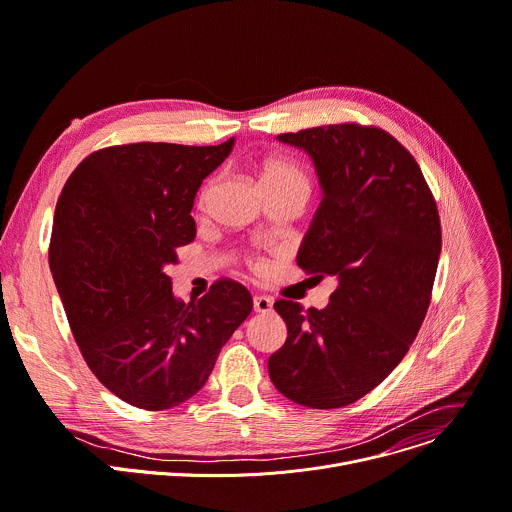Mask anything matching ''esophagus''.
I'll list each match as a JSON object with an SVG mask.
<instances>
[{
  "label": "esophagus",
  "mask_w": 512,
  "mask_h": 512,
  "mask_svg": "<svg viewBox=\"0 0 512 512\" xmlns=\"http://www.w3.org/2000/svg\"><path fill=\"white\" fill-rule=\"evenodd\" d=\"M253 308H255V312L267 314V312H271V308H273V300H271L269 296H255V298H253Z\"/></svg>",
  "instance_id": "obj_1"
}]
</instances>
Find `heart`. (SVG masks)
<instances>
[{"mask_svg": "<svg viewBox=\"0 0 512 512\" xmlns=\"http://www.w3.org/2000/svg\"><path fill=\"white\" fill-rule=\"evenodd\" d=\"M259 173H261V183L265 190H284V188H296V185L308 188V179L300 169V165L284 155L265 157L261 161ZM206 196L208 192H204L202 198Z\"/></svg>", "mask_w": 512, "mask_h": 512, "instance_id": "b5f03b06", "label": "heart"}]
</instances>
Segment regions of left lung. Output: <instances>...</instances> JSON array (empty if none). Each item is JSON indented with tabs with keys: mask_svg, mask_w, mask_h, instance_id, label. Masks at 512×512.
<instances>
[{
	"mask_svg": "<svg viewBox=\"0 0 512 512\" xmlns=\"http://www.w3.org/2000/svg\"><path fill=\"white\" fill-rule=\"evenodd\" d=\"M314 163L320 206L298 265L333 275L327 308L277 300L288 327L269 378L308 408H341L382 384L425 320L441 255L437 204L414 157L382 128L329 124L280 134Z\"/></svg>",
	"mask_w": 512,
	"mask_h": 512,
	"instance_id": "1",
	"label": "left lung"
}]
</instances>
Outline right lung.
Listing matches in <instances>:
<instances>
[{"label":"right lung","mask_w":512,"mask_h":512,"mask_svg":"<svg viewBox=\"0 0 512 512\" xmlns=\"http://www.w3.org/2000/svg\"><path fill=\"white\" fill-rule=\"evenodd\" d=\"M232 147L235 138L102 149L79 163L57 202L49 263L73 337L96 378L136 408L165 410L198 394L253 310L232 280L185 304L167 273L175 249L196 239L202 181Z\"/></svg>","instance_id":"right-lung-1"}]
</instances>
